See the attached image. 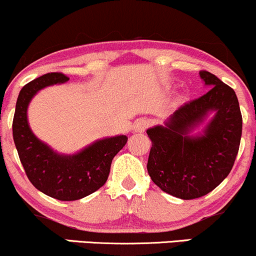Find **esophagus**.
I'll return each mask as SVG.
<instances>
[{
  "mask_svg": "<svg viewBox=\"0 0 256 256\" xmlns=\"http://www.w3.org/2000/svg\"><path fill=\"white\" fill-rule=\"evenodd\" d=\"M150 125V122L148 119H140L137 120L136 124H134V131L137 132H144L148 126Z\"/></svg>",
  "mask_w": 256,
  "mask_h": 256,
  "instance_id": "esophagus-1",
  "label": "esophagus"
}]
</instances>
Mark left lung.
Listing matches in <instances>:
<instances>
[{"label": "left lung", "instance_id": "8db88e82", "mask_svg": "<svg viewBox=\"0 0 256 256\" xmlns=\"http://www.w3.org/2000/svg\"><path fill=\"white\" fill-rule=\"evenodd\" d=\"M200 77L210 90L182 104L166 126L146 131L152 140L146 165L152 180L162 192L183 200L207 195L228 177L242 136V114L234 89L210 72L200 71ZM210 110L217 113L205 134L188 136Z\"/></svg>", "mask_w": 256, "mask_h": 256}]
</instances>
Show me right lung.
<instances>
[{"instance_id": "right-lung-1", "label": "right lung", "mask_w": 256, "mask_h": 256, "mask_svg": "<svg viewBox=\"0 0 256 256\" xmlns=\"http://www.w3.org/2000/svg\"><path fill=\"white\" fill-rule=\"evenodd\" d=\"M68 79L64 73L52 72L24 85L13 118V140L28 180L40 192L60 201L83 198L104 185L112 160L128 142L126 136L104 138L78 154L62 156L37 140L28 124V102L38 90Z\"/></svg>"}]
</instances>
